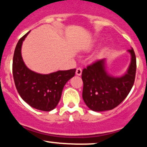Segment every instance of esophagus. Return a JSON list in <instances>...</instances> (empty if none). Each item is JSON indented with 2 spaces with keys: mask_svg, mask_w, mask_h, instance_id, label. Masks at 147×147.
<instances>
[{
  "mask_svg": "<svg viewBox=\"0 0 147 147\" xmlns=\"http://www.w3.org/2000/svg\"><path fill=\"white\" fill-rule=\"evenodd\" d=\"M82 70L80 67L77 68L76 70V75H78V76H80L82 75Z\"/></svg>",
  "mask_w": 147,
  "mask_h": 147,
  "instance_id": "1",
  "label": "esophagus"
}]
</instances>
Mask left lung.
<instances>
[{"instance_id":"1","label":"left lung","mask_w":147,"mask_h":147,"mask_svg":"<svg viewBox=\"0 0 147 147\" xmlns=\"http://www.w3.org/2000/svg\"><path fill=\"white\" fill-rule=\"evenodd\" d=\"M128 51L131 61L127 72L122 76L113 77L108 73L105 59L96 61L82 71V98L90 109L95 112L111 110L130 93L135 82L136 57L133 48Z\"/></svg>"}]
</instances>
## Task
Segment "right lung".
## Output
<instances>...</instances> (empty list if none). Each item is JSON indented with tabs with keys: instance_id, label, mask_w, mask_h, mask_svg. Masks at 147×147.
Wrapping results in <instances>:
<instances>
[{
	"instance_id": "obj_1",
	"label": "right lung",
	"mask_w": 147,
	"mask_h": 147,
	"mask_svg": "<svg viewBox=\"0 0 147 147\" xmlns=\"http://www.w3.org/2000/svg\"><path fill=\"white\" fill-rule=\"evenodd\" d=\"M29 32L20 38L14 50L12 62L14 84L19 94L30 107L49 112L57 106L63 88L67 82L75 76L76 69L59 70L47 75L28 69L24 63L21 51L23 41Z\"/></svg>"
}]
</instances>
